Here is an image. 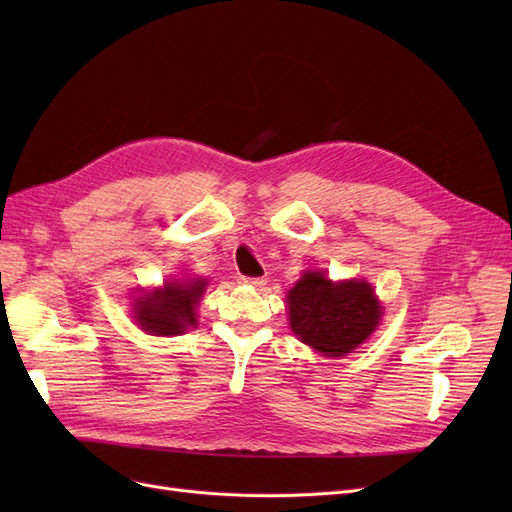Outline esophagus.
Segmentation results:
<instances>
[{
    "instance_id": "1",
    "label": "esophagus",
    "mask_w": 512,
    "mask_h": 512,
    "mask_svg": "<svg viewBox=\"0 0 512 512\" xmlns=\"http://www.w3.org/2000/svg\"><path fill=\"white\" fill-rule=\"evenodd\" d=\"M240 282L242 284H251V286H255V288H263L265 286V278H240Z\"/></svg>"
}]
</instances>
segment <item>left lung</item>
Returning a JSON list of instances; mask_svg holds the SVG:
<instances>
[{
	"label": "left lung",
	"instance_id": "obj_1",
	"mask_svg": "<svg viewBox=\"0 0 512 512\" xmlns=\"http://www.w3.org/2000/svg\"><path fill=\"white\" fill-rule=\"evenodd\" d=\"M290 330L324 357H344L363 344L382 319L367 280L332 282L324 272H305L288 290Z\"/></svg>",
	"mask_w": 512,
	"mask_h": 512
}]
</instances>
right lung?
<instances>
[{
  "instance_id": "right-lung-1",
  "label": "right lung",
  "mask_w": 512,
  "mask_h": 512,
  "mask_svg": "<svg viewBox=\"0 0 512 512\" xmlns=\"http://www.w3.org/2000/svg\"><path fill=\"white\" fill-rule=\"evenodd\" d=\"M207 288L205 278H178L141 294L132 303V317L151 336H176L197 326V305Z\"/></svg>"
}]
</instances>
